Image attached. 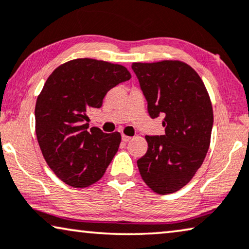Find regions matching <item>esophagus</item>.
<instances>
[{
    "mask_svg": "<svg viewBox=\"0 0 249 249\" xmlns=\"http://www.w3.org/2000/svg\"><path fill=\"white\" fill-rule=\"evenodd\" d=\"M132 138L131 136H127V135H122V140H123L124 142H128L129 140H131Z\"/></svg>",
    "mask_w": 249,
    "mask_h": 249,
    "instance_id": "esophagus-1",
    "label": "esophagus"
}]
</instances>
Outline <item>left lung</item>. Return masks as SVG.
I'll return each instance as SVG.
<instances>
[{
  "instance_id": "8db88e82",
  "label": "left lung",
  "mask_w": 249,
  "mask_h": 249,
  "mask_svg": "<svg viewBox=\"0 0 249 249\" xmlns=\"http://www.w3.org/2000/svg\"><path fill=\"white\" fill-rule=\"evenodd\" d=\"M152 118L164 115V134L145 136L148 151L138 160L142 179L157 194L190 183L211 142L213 109L202 79L186 63L169 59L133 63Z\"/></svg>"
}]
</instances>
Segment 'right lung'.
Returning a JSON list of instances; mask_svg holds the SVG:
<instances>
[{"label": "right lung", "instance_id": "1", "mask_svg": "<svg viewBox=\"0 0 249 249\" xmlns=\"http://www.w3.org/2000/svg\"><path fill=\"white\" fill-rule=\"evenodd\" d=\"M129 79L125 66L93 58L72 59L48 76L35 108L36 135L47 164L65 184L85 188L104 176L122 136L98 127L88 131L87 113Z\"/></svg>", "mask_w": 249, "mask_h": 249}]
</instances>
